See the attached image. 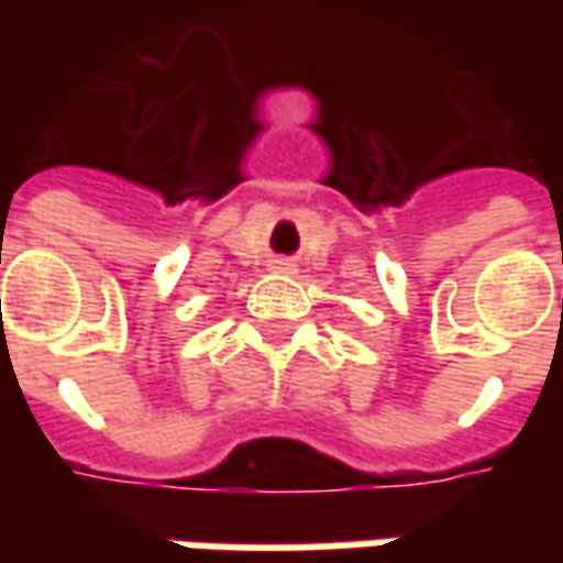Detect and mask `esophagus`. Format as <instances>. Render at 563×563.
I'll list each match as a JSON object with an SVG mask.
<instances>
[{"label":"esophagus","instance_id":"obj_1","mask_svg":"<svg viewBox=\"0 0 563 563\" xmlns=\"http://www.w3.org/2000/svg\"><path fill=\"white\" fill-rule=\"evenodd\" d=\"M269 269L272 272H294V263L291 260H282V256H275L269 263Z\"/></svg>","mask_w":563,"mask_h":563}]
</instances>
